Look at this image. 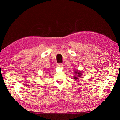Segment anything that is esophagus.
Returning a JSON list of instances; mask_svg holds the SVG:
<instances>
[{"label":"esophagus","mask_w":120,"mask_h":120,"mask_svg":"<svg viewBox=\"0 0 120 120\" xmlns=\"http://www.w3.org/2000/svg\"><path fill=\"white\" fill-rule=\"evenodd\" d=\"M62 66H63V64H56L57 67H61Z\"/></svg>","instance_id":"1"}]
</instances>
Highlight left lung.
Wrapping results in <instances>:
<instances>
[{
	"instance_id": "obj_1",
	"label": "left lung",
	"mask_w": 120,
	"mask_h": 120,
	"mask_svg": "<svg viewBox=\"0 0 120 120\" xmlns=\"http://www.w3.org/2000/svg\"><path fill=\"white\" fill-rule=\"evenodd\" d=\"M75 74L76 75H78V77H77V76H74V79H78V78H79V77H81V75H82V72H81V71H75Z\"/></svg>"
}]
</instances>
